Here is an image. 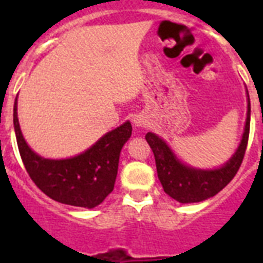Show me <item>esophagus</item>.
<instances>
[{
    "label": "esophagus",
    "mask_w": 263,
    "mask_h": 263,
    "mask_svg": "<svg viewBox=\"0 0 263 263\" xmlns=\"http://www.w3.org/2000/svg\"><path fill=\"white\" fill-rule=\"evenodd\" d=\"M134 123H135L136 127H142L144 124V120L142 117H139V116H136L135 119H134Z\"/></svg>",
    "instance_id": "esophagus-1"
}]
</instances>
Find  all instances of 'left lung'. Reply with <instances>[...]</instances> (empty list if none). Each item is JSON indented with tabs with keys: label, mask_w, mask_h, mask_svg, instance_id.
I'll list each match as a JSON object with an SVG mask.
<instances>
[{
	"label": "left lung",
	"mask_w": 263,
	"mask_h": 263,
	"mask_svg": "<svg viewBox=\"0 0 263 263\" xmlns=\"http://www.w3.org/2000/svg\"><path fill=\"white\" fill-rule=\"evenodd\" d=\"M250 115H251V106L249 98L247 120H246L245 134L240 146L222 168L214 171L188 168L176 158L172 150L168 147V144L164 140L152 132H147L146 140L154 153L157 173L164 187V191L180 203L200 202L218 194L235 177L243 162L246 148L249 143Z\"/></svg>",
	"instance_id": "1"
}]
</instances>
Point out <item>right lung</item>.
I'll list each match as a JSON object with an SVG mask.
<instances>
[{
    "instance_id": "add662e5",
    "label": "right lung",
    "mask_w": 263,
    "mask_h": 263,
    "mask_svg": "<svg viewBox=\"0 0 263 263\" xmlns=\"http://www.w3.org/2000/svg\"><path fill=\"white\" fill-rule=\"evenodd\" d=\"M13 124L24 168L49 198L64 204L92 209L113 191L120 152L132 134L129 121L107 132L87 152L68 160H46L27 146L18 125L16 102Z\"/></svg>"
}]
</instances>
